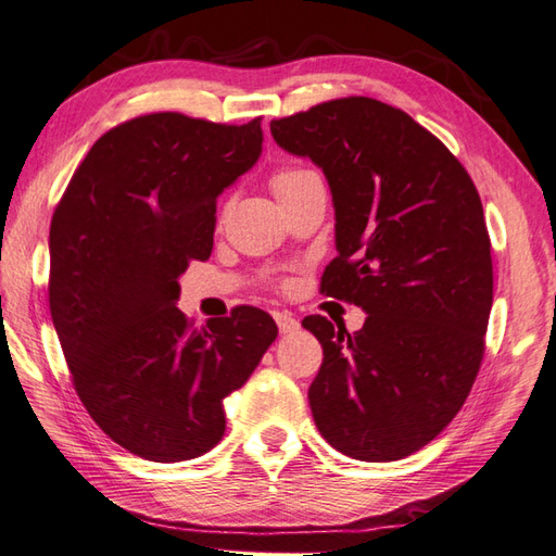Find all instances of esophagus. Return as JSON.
Segmentation results:
<instances>
[{"label":"esophagus","instance_id":"1","mask_svg":"<svg viewBox=\"0 0 556 556\" xmlns=\"http://www.w3.org/2000/svg\"><path fill=\"white\" fill-rule=\"evenodd\" d=\"M275 321L281 333H293L298 331V326H301V321H298L291 312H275Z\"/></svg>","mask_w":556,"mask_h":556}]
</instances>
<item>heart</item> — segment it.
I'll use <instances>...</instances> for the list:
<instances>
[{
  "instance_id": "1",
  "label": "heart",
  "mask_w": 556,
  "mask_h": 556,
  "mask_svg": "<svg viewBox=\"0 0 556 556\" xmlns=\"http://www.w3.org/2000/svg\"><path fill=\"white\" fill-rule=\"evenodd\" d=\"M319 178L315 170L312 168H305V166H287L277 170V174L273 176V192L277 194V199L287 197L291 192H295L298 188H303L305 182Z\"/></svg>"
}]
</instances>
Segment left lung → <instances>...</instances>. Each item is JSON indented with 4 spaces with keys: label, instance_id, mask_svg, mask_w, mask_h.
I'll return each instance as SVG.
<instances>
[{
    "label": "left lung",
    "instance_id": "left-lung-1",
    "mask_svg": "<svg viewBox=\"0 0 556 556\" xmlns=\"http://www.w3.org/2000/svg\"><path fill=\"white\" fill-rule=\"evenodd\" d=\"M269 131L331 185L338 255L319 291L366 312L357 333L303 319L324 350L307 392L317 430L350 458H406L455 418L481 368L493 261L479 192L444 142L376 98H336Z\"/></svg>",
    "mask_w": 556,
    "mask_h": 556
}]
</instances>
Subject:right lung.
Masks as SVG:
<instances>
[{
	"label": "right lung",
	"mask_w": 556,
	"mask_h": 556,
	"mask_svg": "<svg viewBox=\"0 0 556 556\" xmlns=\"http://www.w3.org/2000/svg\"><path fill=\"white\" fill-rule=\"evenodd\" d=\"M261 119L122 122L93 142L53 211L49 307L73 386L96 425L146 460L216 446L223 400L277 338L258 307L199 329L174 305L178 277L211 255L218 194L261 156Z\"/></svg>",
	"instance_id": "right-lung-1"
}]
</instances>
